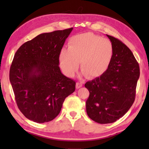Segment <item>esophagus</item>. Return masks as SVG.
I'll return each instance as SVG.
<instances>
[{"label":"esophagus","mask_w":149,"mask_h":149,"mask_svg":"<svg viewBox=\"0 0 149 149\" xmlns=\"http://www.w3.org/2000/svg\"><path fill=\"white\" fill-rule=\"evenodd\" d=\"M82 85H83V83H81V82H77L75 87H76L77 89H79L80 87H82Z\"/></svg>","instance_id":"34e87169"}]
</instances>
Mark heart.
Segmentation results:
<instances>
[{"label":"heart","instance_id":"obj_1","mask_svg":"<svg viewBox=\"0 0 149 149\" xmlns=\"http://www.w3.org/2000/svg\"><path fill=\"white\" fill-rule=\"evenodd\" d=\"M114 47L110 40L91 33L72 37L68 48L59 53V63L65 75L72 76L80 68L88 77L100 76L107 71L112 59Z\"/></svg>","mask_w":149,"mask_h":149}]
</instances>
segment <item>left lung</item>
Here are the masks:
<instances>
[{"instance_id":"1","label":"left lung","mask_w":149,"mask_h":149,"mask_svg":"<svg viewBox=\"0 0 149 149\" xmlns=\"http://www.w3.org/2000/svg\"><path fill=\"white\" fill-rule=\"evenodd\" d=\"M112 42V59L104 74L89 81L87 114L95 122L105 124L123 116L132 107L139 78V66L131 50L120 40L107 35Z\"/></svg>"}]
</instances>
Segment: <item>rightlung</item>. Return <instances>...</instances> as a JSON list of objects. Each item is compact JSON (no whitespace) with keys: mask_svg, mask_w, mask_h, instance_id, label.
Listing matches in <instances>:
<instances>
[{"mask_svg":"<svg viewBox=\"0 0 149 149\" xmlns=\"http://www.w3.org/2000/svg\"><path fill=\"white\" fill-rule=\"evenodd\" d=\"M73 27L45 33L17 50L10 70V81L17 107L37 123L54 119L63 102L75 89V81L62 74L59 53Z\"/></svg>","mask_w":149,"mask_h":149,"instance_id":"obj_1","label":"right lung"}]
</instances>
